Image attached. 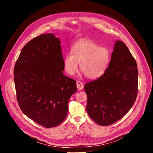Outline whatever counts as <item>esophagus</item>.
Segmentation results:
<instances>
[{
	"instance_id": "esophagus-1",
	"label": "esophagus",
	"mask_w": 153,
	"mask_h": 153,
	"mask_svg": "<svg viewBox=\"0 0 153 153\" xmlns=\"http://www.w3.org/2000/svg\"><path fill=\"white\" fill-rule=\"evenodd\" d=\"M76 84H77V87L78 90L81 91V90L83 89V88H84V84H83L82 82H81V81H77V83H76Z\"/></svg>"
}]
</instances>
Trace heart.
I'll list each match as a JSON object with an SVG mask.
<instances>
[{"instance_id": "b5f03b06", "label": "heart", "mask_w": 153, "mask_h": 153, "mask_svg": "<svg viewBox=\"0 0 153 153\" xmlns=\"http://www.w3.org/2000/svg\"><path fill=\"white\" fill-rule=\"evenodd\" d=\"M71 51L66 53L63 59L64 68L71 76L77 71L79 62L85 76L91 79L102 76L109 66L110 50L91 40L82 39L75 43L71 48Z\"/></svg>"}]
</instances>
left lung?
Segmentation results:
<instances>
[{
  "label": "left lung",
  "mask_w": 153,
  "mask_h": 153,
  "mask_svg": "<svg viewBox=\"0 0 153 153\" xmlns=\"http://www.w3.org/2000/svg\"><path fill=\"white\" fill-rule=\"evenodd\" d=\"M138 86L137 64L126 45L117 40L105 74L84 86L88 115L99 125L115 123L132 107Z\"/></svg>",
  "instance_id": "obj_1"
}]
</instances>
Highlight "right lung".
I'll use <instances>...</instances> for the list:
<instances>
[{
	"label": "right lung",
	"mask_w": 153,
	"mask_h": 153,
	"mask_svg": "<svg viewBox=\"0 0 153 153\" xmlns=\"http://www.w3.org/2000/svg\"><path fill=\"white\" fill-rule=\"evenodd\" d=\"M61 41L53 33L39 35L25 45L14 67L17 102L23 113L46 128L65 119L76 82L65 76Z\"/></svg>",
	"instance_id": "right-lung-1"
}]
</instances>
